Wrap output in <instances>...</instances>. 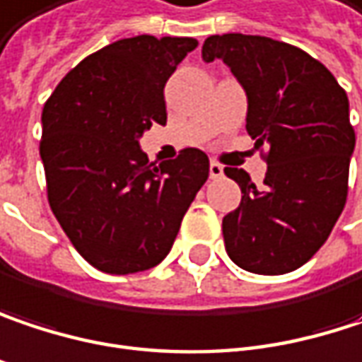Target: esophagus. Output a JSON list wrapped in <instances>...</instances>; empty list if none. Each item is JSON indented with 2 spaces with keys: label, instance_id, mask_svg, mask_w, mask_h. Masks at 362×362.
Masks as SVG:
<instances>
[{
  "label": "esophagus",
  "instance_id": "34e87169",
  "mask_svg": "<svg viewBox=\"0 0 362 362\" xmlns=\"http://www.w3.org/2000/svg\"><path fill=\"white\" fill-rule=\"evenodd\" d=\"M209 176H211L214 180L221 178V176H223V165L217 163V161H211V163H209Z\"/></svg>",
  "mask_w": 362,
  "mask_h": 362
}]
</instances>
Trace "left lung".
<instances>
[{"label": "left lung", "instance_id": "left-lung-1", "mask_svg": "<svg viewBox=\"0 0 362 362\" xmlns=\"http://www.w3.org/2000/svg\"><path fill=\"white\" fill-rule=\"evenodd\" d=\"M203 59H223L247 90V132L267 145L263 188L226 168L243 201L221 221L230 259L250 274L281 276L323 247L342 214L354 151L346 90L307 51L259 35H211Z\"/></svg>", "mask_w": 362, "mask_h": 362}]
</instances>
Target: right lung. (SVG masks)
I'll use <instances>...</instances> for the list:
<instances>
[{"label":"right lung","mask_w":362,"mask_h":362,"mask_svg":"<svg viewBox=\"0 0 362 362\" xmlns=\"http://www.w3.org/2000/svg\"><path fill=\"white\" fill-rule=\"evenodd\" d=\"M190 37L139 35L90 53L43 107L41 159L47 199L74 248L93 267L126 276L155 267L209 178V157L182 148L153 163L139 139L165 124L163 86Z\"/></svg>","instance_id":"obj_1"}]
</instances>
